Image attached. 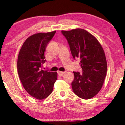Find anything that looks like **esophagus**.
Returning a JSON list of instances; mask_svg holds the SVG:
<instances>
[{"label": "esophagus", "mask_w": 125, "mask_h": 125, "mask_svg": "<svg viewBox=\"0 0 125 125\" xmlns=\"http://www.w3.org/2000/svg\"><path fill=\"white\" fill-rule=\"evenodd\" d=\"M58 74L59 75H60V76H62V75H63L64 74H65V72H63V71H58Z\"/></svg>", "instance_id": "obj_1"}]
</instances>
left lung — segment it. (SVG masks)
Returning <instances> with one entry per match:
<instances>
[{"instance_id":"1","label":"left lung","mask_w":125,"mask_h":125,"mask_svg":"<svg viewBox=\"0 0 125 125\" xmlns=\"http://www.w3.org/2000/svg\"><path fill=\"white\" fill-rule=\"evenodd\" d=\"M62 32L68 41L73 58L81 60L82 73L73 72V91L82 99H91L100 92L106 75L107 62L103 48L96 37L84 29Z\"/></svg>"}]
</instances>
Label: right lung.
I'll return each mask as SVG.
<instances>
[{
    "label": "right lung",
    "instance_id": "obj_1",
    "mask_svg": "<svg viewBox=\"0 0 125 125\" xmlns=\"http://www.w3.org/2000/svg\"><path fill=\"white\" fill-rule=\"evenodd\" d=\"M56 31L39 33L29 37L20 49L17 61L18 73L23 88L30 95L41 100L52 93L57 72L42 69L45 60L44 52L47 44Z\"/></svg>",
    "mask_w": 125,
    "mask_h": 125
}]
</instances>
